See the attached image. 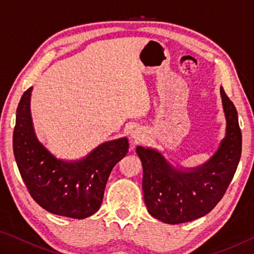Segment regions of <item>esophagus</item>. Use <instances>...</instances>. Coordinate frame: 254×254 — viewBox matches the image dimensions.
<instances>
[{"instance_id": "obj_1", "label": "esophagus", "mask_w": 254, "mask_h": 254, "mask_svg": "<svg viewBox=\"0 0 254 254\" xmlns=\"http://www.w3.org/2000/svg\"><path fill=\"white\" fill-rule=\"evenodd\" d=\"M132 137H133V139H134V141H140L143 137V135H142V133H141L140 131L135 130L134 132L132 133Z\"/></svg>"}]
</instances>
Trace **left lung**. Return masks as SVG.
Instances as JSON below:
<instances>
[{
	"instance_id": "left-lung-1",
	"label": "left lung",
	"mask_w": 254,
	"mask_h": 254,
	"mask_svg": "<svg viewBox=\"0 0 254 254\" xmlns=\"http://www.w3.org/2000/svg\"><path fill=\"white\" fill-rule=\"evenodd\" d=\"M221 96L226 136L205 165L183 171L156 150L136 148L143 168L144 203L150 215L163 223L179 224L204 216L222 199L233 179L242 151V133L238 112L223 87Z\"/></svg>"
}]
</instances>
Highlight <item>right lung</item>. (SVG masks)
<instances>
[{
  "instance_id": "1",
  "label": "right lung",
  "mask_w": 254,
  "mask_h": 254,
  "mask_svg": "<svg viewBox=\"0 0 254 254\" xmlns=\"http://www.w3.org/2000/svg\"><path fill=\"white\" fill-rule=\"evenodd\" d=\"M31 92L30 87L21 97L13 131V152L21 177L32 198L48 212L78 220L91 216L100 209L112 169L128 151L127 139L98 145L79 161L58 160L34 134Z\"/></svg>"
}]
</instances>
